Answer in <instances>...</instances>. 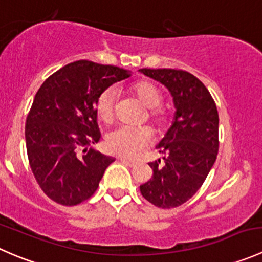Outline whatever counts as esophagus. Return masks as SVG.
I'll use <instances>...</instances> for the list:
<instances>
[{"label": "esophagus", "mask_w": 262, "mask_h": 262, "mask_svg": "<svg viewBox=\"0 0 262 262\" xmlns=\"http://www.w3.org/2000/svg\"><path fill=\"white\" fill-rule=\"evenodd\" d=\"M119 160H120L121 162H124V163H126V165H129V166H130V167H133V166H136V165H137V161L130 160V158L120 157V158H119Z\"/></svg>", "instance_id": "34e87169"}]
</instances>
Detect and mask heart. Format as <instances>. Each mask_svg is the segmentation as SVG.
<instances>
[{"mask_svg":"<svg viewBox=\"0 0 262 262\" xmlns=\"http://www.w3.org/2000/svg\"><path fill=\"white\" fill-rule=\"evenodd\" d=\"M132 91L146 107H149V116L155 123L162 121V112L158 109L162 95L155 83L149 81L137 82ZM118 94L114 87L104 90L96 100V114L100 120L110 123L114 118V106ZM153 132L149 126H119L106 137V148L109 152L123 157H137L144 148L150 144Z\"/></svg>","mask_w":262,"mask_h":262,"instance_id":"1","label":"heart"}]
</instances>
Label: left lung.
<instances>
[{"label": "left lung", "instance_id": "1", "mask_svg": "<svg viewBox=\"0 0 262 262\" xmlns=\"http://www.w3.org/2000/svg\"><path fill=\"white\" fill-rule=\"evenodd\" d=\"M170 91L172 125L157 144L163 161L150 162L153 176L141 185L144 199L163 209L190 199L207 179L218 155L219 116L212 95L199 78L181 70H141Z\"/></svg>", "mask_w": 262, "mask_h": 262}]
</instances>
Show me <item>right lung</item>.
I'll list each match as a JSON object with an SVG mask.
<instances>
[{"mask_svg": "<svg viewBox=\"0 0 262 262\" xmlns=\"http://www.w3.org/2000/svg\"><path fill=\"white\" fill-rule=\"evenodd\" d=\"M130 72L77 60L49 76L34 97L25 139L31 171L44 192L62 205L94 195L114 158L95 150L100 141L96 100Z\"/></svg>", "mask_w": 262, "mask_h": 262, "instance_id": "right-lung-1", "label": "right lung"}]
</instances>
